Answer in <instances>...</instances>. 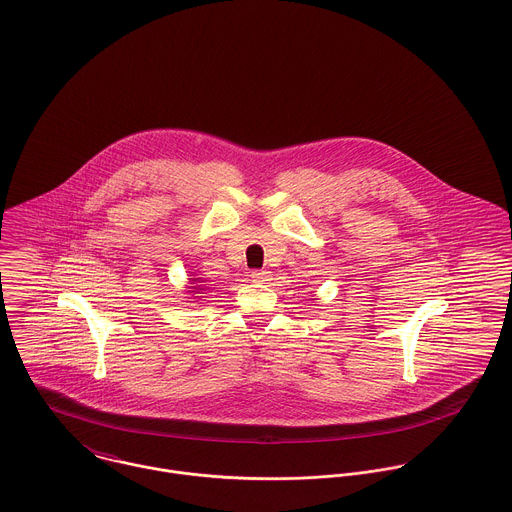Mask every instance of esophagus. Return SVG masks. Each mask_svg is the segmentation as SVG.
I'll list each match as a JSON object with an SVG mask.
<instances>
[{
    "label": "esophagus",
    "instance_id": "obj_1",
    "mask_svg": "<svg viewBox=\"0 0 512 512\" xmlns=\"http://www.w3.org/2000/svg\"><path fill=\"white\" fill-rule=\"evenodd\" d=\"M250 278H252L254 282H268V280H270V272H266V270H254V272H250Z\"/></svg>",
    "mask_w": 512,
    "mask_h": 512
}]
</instances>
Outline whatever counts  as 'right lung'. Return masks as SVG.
Listing matches in <instances>:
<instances>
[{
    "mask_svg": "<svg viewBox=\"0 0 512 512\" xmlns=\"http://www.w3.org/2000/svg\"><path fill=\"white\" fill-rule=\"evenodd\" d=\"M191 276H193V272H191ZM189 284H191V286H189V293L195 295V297H201L199 293L209 290L203 278H195V276H193V278H189Z\"/></svg>",
    "mask_w": 512,
    "mask_h": 512,
    "instance_id": "right-lung-1",
    "label": "right lung"
}]
</instances>
